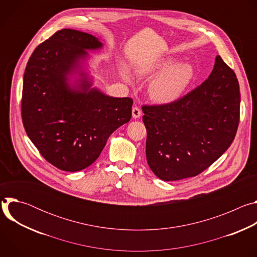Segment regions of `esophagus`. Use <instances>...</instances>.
I'll list each match as a JSON object with an SVG mask.
<instances>
[{
    "mask_svg": "<svg viewBox=\"0 0 257 257\" xmlns=\"http://www.w3.org/2000/svg\"><path fill=\"white\" fill-rule=\"evenodd\" d=\"M140 116H141L140 108L137 107V106H134L132 108V118L133 119H138V118H140Z\"/></svg>",
    "mask_w": 257,
    "mask_h": 257,
    "instance_id": "obj_1",
    "label": "esophagus"
}]
</instances>
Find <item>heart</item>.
<instances>
[{"label":"heart","mask_w":257,"mask_h":257,"mask_svg":"<svg viewBox=\"0 0 257 257\" xmlns=\"http://www.w3.org/2000/svg\"><path fill=\"white\" fill-rule=\"evenodd\" d=\"M172 57H158L136 66V75L152 78L148 86L150 98L157 103H170L177 100L186 90L194 76V69L187 62L174 63ZM121 77L129 81L128 72L119 68Z\"/></svg>","instance_id":"b5f03b06"}]
</instances>
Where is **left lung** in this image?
I'll use <instances>...</instances> for the list:
<instances>
[{"label": "left lung", "mask_w": 257, "mask_h": 257, "mask_svg": "<svg viewBox=\"0 0 257 257\" xmlns=\"http://www.w3.org/2000/svg\"><path fill=\"white\" fill-rule=\"evenodd\" d=\"M146 160L164 181L194 177L232 144L240 116V90L234 71L216 56L208 78L182 98L144 105Z\"/></svg>", "instance_id": "1"}]
</instances>
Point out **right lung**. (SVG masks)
I'll list each match as a JSON object with an SVG mask.
<instances>
[{"label":"right lung","instance_id":"1","mask_svg":"<svg viewBox=\"0 0 257 257\" xmlns=\"http://www.w3.org/2000/svg\"><path fill=\"white\" fill-rule=\"evenodd\" d=\"M102 47L89 33L62 29L36 48L26 65L23 125L42 156L60 170L89 167L109 135L131 119L132 98L93 86L88 51Z\"/></svg>","mask_w":257,"mask_h":257}]
</instances>
